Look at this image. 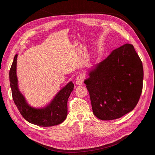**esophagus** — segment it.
Wrapping results in <instances>:
<instances>
[{
	"mask_svg": "<svg viewBox=\"0 0 155 155\" xmlns=\"http://www.w3.org/2000/svg\"><path fill=\"white\" fill-rule=\"evenodd\" d=\"M83 80H84V78L82 75L81 74L79 75L76 79V84L78 85H81L83 83Z\"/></svg>",
	"mask_w": 155,
	"mask_h": 155,
	"instance_id": "34e87169",
	"label": "esophagus"
}]
</instances>
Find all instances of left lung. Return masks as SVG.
<instances>
[{
	"label": "left lung",
	"mask_w": 155,
	"mask_h": 155,
	"mask_svg": "<svg viewBox=\"0 0 155 155\" xmlns=\"http://www.w3.org/2000/svg\"><path fill=\"white\" fill-rule=\"evenodd\" d=\"M88 76L84 83L97 118H120L137 105L142 91L143 70L132 45L114 50L89 70Z\"/></svg>",
	"instance_id": "8db88e82"
}]
</instances>
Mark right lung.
I'll use <instances>...</instances> for the list:
<instances>
[{"label":"right lung","instance_id":"obj_1","mask_svg":"<svg viewBox=\"0 0 155 155\" xmlns=\"http://www.w3.org/2000/svg\"><path fill=\"white\" fill-rule=\"evenodd\" d=\"M17 54L14 57L10 70V81L12 97L20 113L28 122L41 127H51L61 124L68 113L67 101L74 90V83L70 81L55 95L50 104L43 108L30 106L18 87L17 76Z\"/></svg>","mask_w":155,"mask_h":155}]
</instances>
